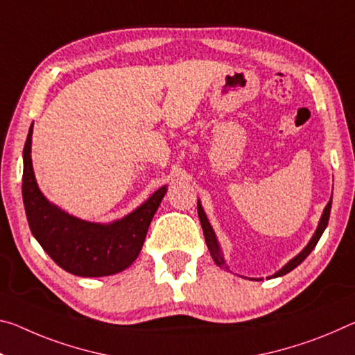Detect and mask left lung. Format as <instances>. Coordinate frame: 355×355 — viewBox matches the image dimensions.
Segmentation results:
<instances>
[{
  "label": "left lung",
  "mask_w": 355,
  "mask_h": 355,
  "mask_svg": "<svg viewBox=\"0 0 355 355\" xmlns=\"http://www.w3.org/2000/svg\"><path fill=\"white\" fill-rule=\"evenodd\" d=\"M330 208H331V199L329 200L327 207H325V210L322 213V218H320L319 221V226H318V230L314 232L313 239L309 240V243L306 245V248L303 250L299 256H295L294 259L289 263H286V266L279 270V272L275 275V277H283V275L289 273L291 270H294L297 266H300V263L305 261V259L308 257L309 252H311L314 250V246L318 245V241L320 239V235H322V232L325 230V227H327L329 224V218H330ZM198 213H199V219H200V224H202V229H204V237H205V241H207V246L208 250H210V254L213 257V261H215L218 266H224V261L221 254H219V246H218V241H216V237H215V232H213V229L210 226V223H208V219L205 216L204 210H202L200 204H198ZM227 268V267H226Z\"/></svg>",
  "instance_id": "obj_1"
}]
</instances>
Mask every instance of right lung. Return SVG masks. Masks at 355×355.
Here are the masks:
<instances>
[{
	"instance_id": "obj_1",
	"label": "right lung",
	"mask_w": 355,
	"mask_h": 355,
	"mask_svg": "<svg viewBox=\"0 0 355 355\" xmlns=\"http://www.w3.org/2000/svg\"><path fill=\"white\" fill-rule=\"evenodd\" d=\"M31 134L24 148V205L35 235L44 251L66 272L77 277H109L136 261L153 215L164 198L162 187L131 215L112 224H94L67 215L50 204L37 188L31 164Z\"/></svg>"
}]
</instances>
